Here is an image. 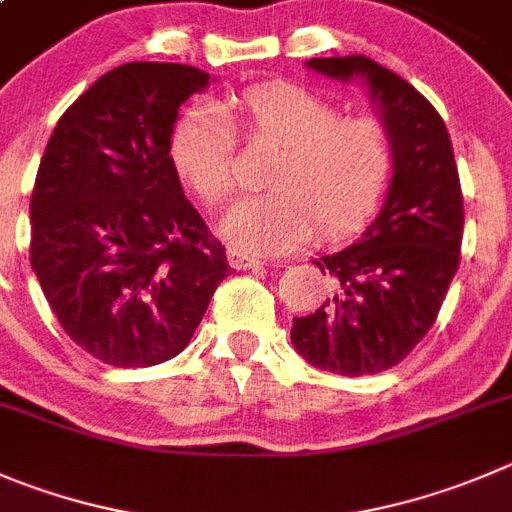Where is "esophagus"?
Segmentation results:
<instances>
[{
  "label": "esophagus",
  "mask_w": 512,
  "mask_h": 512,
  "mask_svg": "<svg viewBox=\"0 0 512 512\" xmlns=\"http://www.w3.org/2000/svg\"><path fill=\"white\" fill-rule=\"evenodd\" d=\"M227 262L234 267V270H250V267H260V257L245 255V252H240V250H229Z\"/></svg>",
  "instance_id": "34e87169"
}]
</instances>
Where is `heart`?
Masks as SVG:
<instances>
[{
    "mask_svg": "<svg viewBox=\"0 0 512 512\" xmlns=\"http://www.w3.org/2000/svg\"><path fill=\"white\" fill-rule=\"evenodd\" d=\"M234 131L252 148L278 151L267 194L234 202L217 232L245 255H283L343 237L376 209L391 176V138L371 116L341 118L336 105L293 83H267L217 105H194L171 133V164L207 207L232 191Z\"/></svg>",
    "mask_w": 512,
    "mask_h": 512,
    "instance_id": "obj_1",
    "label": "heart"
}]
</instances>
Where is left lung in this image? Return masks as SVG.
<instances>
[{
    "label": "left lung",
    "instance_id": "obj_1",
    "mask_svg": "<svg viewBox=\"0 0 512 512\" xmlns=\"http://www.w3.org/2000/svg\"><path fill=\"white\" fill-rule=\"evenodd\" d=\"M305 68L364 85L391 138L394 174L364 234L313 260L333 293L293 318L290 341L331 374H379L427 336L460 265L465 212L450 133L414 85L369 57H313Z\"/></svg>",
    "mask_w": 512,
    "mask_h": 512
}]
</instances>
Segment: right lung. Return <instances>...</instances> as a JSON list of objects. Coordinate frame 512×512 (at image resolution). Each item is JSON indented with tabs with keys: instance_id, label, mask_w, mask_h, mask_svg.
I'll use <instances>...</instances> for the list:
<instances>
[{
	"instance_id": "1",
	"label": "right lung",
	"mask_w": 512,
	"mask_h": 512,
	"mask_svg": "<svg viewBox=\"0 0 512 512\" xmlns=\"http://www.w3.org/2000/svg\"><path fill=\"white\" fill-rule=\"evenodd\" d=\"M209 83L191 65H121L62 113L40 161L32 270L65 333L118 369L184 351L229 275L169 154L179 105Z\"/></svg>"
}]
</instances>
